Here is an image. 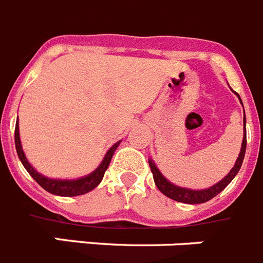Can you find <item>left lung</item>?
<instances>
[{"mask_svg":"<svg viewBox=\"0 0 263 263\" xmlns=\"http://www.w3.org/2000/svg\"><path fill=\"white\" fill-rule=\"evenodd\" d=\"M238 98H240V96H238ZM245 123H247V120H245V115H243V129H245V127H247L245 126ZM245 151H247V131H245V135H243L242 145H241V152L240 155H238L237 160H236L235 166L232 167V170L228 173V176H227L226 178L221 179L219 183L214 184L212 187L205 189V190H190V189L178 187V186H176V184L170 183V182L167 181L162 174H161L160 170L156 167V165L153 164L151 160H149V166H151V172L153 173V179H155L156 186H157L158 190L164 194V195H166L167 198H170V199L177 200V202L189 203V204H198V203H205L208 202V200H211L212 198H215L217 194L221 193V191H223L224 189L231 183V181L235 178L236 174H237L238 170H240L241 165H242Z\"/></svg>","mask_w":263,"mask_h":263,"instance_id":"obj_1","label":"left lung"}]
</instances>
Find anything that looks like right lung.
I'll list each match as a JSON object with an SVG mask.
<instances>
[{"label":"right lung","instance_id":"add662e5","mask_svg":"<svg viewBox=\"0 0 263 263\" xmlns=\"http://www.w3.org/2000/svg\"><path fill=\"white\" fill-rule=\"evenodd\" d=\"M14 139H15V149L16 153H18V157H20L21 162L23 164L25 169L30 173V176L37 182V183L42 186L46 191L51 194H55V195L60 196H76V195H82V194H86L89 191H91L93 189H96L99 184V182L102 181L103 176H105V172L107 170L108 165H110V161L112 158L115 149L118 148L120 141H118L117 144L111 146L110 151L106 153L105 158H103L102 164L99 165L96 170H94L91 174L84 177V178L80 179H73V181H63V179H51L47 178V177L42 176L31 165L28 164L27 158H26L25 153H23L22 145H21L20 140V127H18V120H16L15 124V132H14Z\"/></svg>","mask_w":263,"mask_h":263}]
</instances>
